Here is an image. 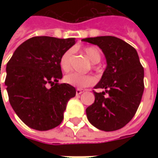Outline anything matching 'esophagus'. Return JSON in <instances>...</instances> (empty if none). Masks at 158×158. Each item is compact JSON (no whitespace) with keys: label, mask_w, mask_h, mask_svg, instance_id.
<instances>
[{"label":"esophagus","mask_w":158,"mask_h":158,"mask_svg":"<svg viewBox=\"0 0 158 158\" xmlns=\"http://www.w3.org/2000/svg\"><path fill=\"white\" fill-rule=\"evenodd\" d=\"M82 92H84V89H76V94L77 95L82 94Z\"/></svg>","instance_id":"1"}]
</instances>
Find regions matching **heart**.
Returning a JSON list of instances; mask_svg holds the SVG:
<instances>
[{"mask_svg":"<svg viewBox=\"0 0 158 158\" xmlns=\"http://www.w3.org/2000/svg\"><path fill=\"white\" fill-rule=\"evenodd\" d=\"M83 52L86 53V55L93 63H98L100 61L102 54H101L100 49L98 46H86L85 48H83ZM71 55H72V51L67 50L60 56V67L64 72H68L70 69ZM95 69H97V67H95ZM64 80L68 84H69L71 86L81 89L91 86L96 82V79L94 76H90V75H81V74H77V73H70L65 76Z\"/></svg>","mask_w":158,"mask_h":158,"instance_id":"b5f03b06","label":"heart"}]
</instances>
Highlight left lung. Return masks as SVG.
I'll use <instances>...</instances> for the list:
<instances>
[{
	"instance_id": "8db88e82",
	"label": "left lung",
	"mask_w": 158,
	"mask_h": 158,
	"mask_svg": "<svg viewBox=\"0 0 158 158\" xmlns=\"http://www.w3.org/2000/svg\"><path fill=\"white\" fill-rule=\"evenodd\" d=\"M83 41L99 46L107 67L95 89L94 103L86 109L89 121L103 131L122 128L135 116L144 90V69L136 50L112 36L86 38Z\"/></svg>"
}]
</instances>
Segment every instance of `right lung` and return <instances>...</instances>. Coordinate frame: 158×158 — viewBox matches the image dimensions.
<instances>
[{
	"label": "right lung",
	"instance_id": "1",
	"mask_svg": "<svg viewBox=\"0 0 158 158\" xmlns=\"http://www.w3.org/2000/svg\"><path fill=\"white\" fill-rule=\"evenodd\" d=\"M76 43L75 38H31L16 48L7 63L5 85L13 110L31 128L46 131L63 120L75 87L60 83V59Z\"/></svg>",
	"mask_w": 158,
	"mask_h": 158
}]
</instances>
